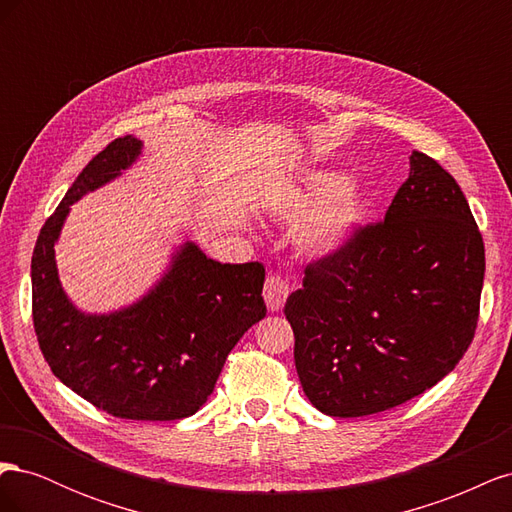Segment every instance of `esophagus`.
Returning <instances> with one entry per match:
<instances>
[{"mask_svg": "<svg viewBox=\"0 0 512 512\" xmlns=\"http://www.w3.org/2000/svg\"><path fill=\"white\" fill-rule=\"evenodd\" d=\"M262 297L267 301V307L271 312H280L288 299V284L282 280L280 275H269L265 288H262Z\"/></svg>", "mask_w": 512, "mask_h": 512, "instance_id": "esophagus-1", "label": "esophagus"}]
</instances>
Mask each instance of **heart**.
Returning a JSON list of instances; mask_svg holds the SVG:
<instances>
[{"instance_id":"b5f03b06","label":"heart","mask_w":512,"mask_h":512,"mask_svg":"<svg viewBox=\"0 0 512 512\" xmlns=\"http://www.w3.org/2000/svg\"><path fill=\"white\" fill-rule=\"evenodd\" d=\"M297 245L309 256H333L342 252L365 218V196L359 185L333 173H316L299 192L275 205L277 215L297 220Z\"/></svg>"}]
</instances>
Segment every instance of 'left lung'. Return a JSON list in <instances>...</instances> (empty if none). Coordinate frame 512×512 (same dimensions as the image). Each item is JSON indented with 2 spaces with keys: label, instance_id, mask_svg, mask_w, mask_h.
Wrapping results in <instances>:
<instances>
[{
  "label": "left lung",
  "instance_id": "1",
  "mask_svg": "<svg viewBox=\"0 0 512 512\" xmlns=\"http://www.w3.org/2000/svg\"><path fill=\"white\" fill-rule=\"evenodd\" d=\"M485 245L446 170L412 151L384 222L307 265L284 314L303 393L354 418L406 404L451 374L476 331Z\"/></svg>",
  "mask_w": 512,
  "mask_h": 512
}]
</instances>
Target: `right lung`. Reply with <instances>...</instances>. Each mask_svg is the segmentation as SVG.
<instances>
[{
    "instance_id": "1",
    "label": "right lung",
    "mask_w": 512,
    "mask_h": 512,
    "mask_svg": "<svg viewBox=\"0 0 512 512\" xmlns=\"http://www.w3.org/2000/svg\"><path fill=\"white\" fill-rule=\"evenodd\" d=\"M141 153L136 136L115 138L44 222L32 256L34 329L53 374L89 404L130 421H179L200 410L228 352L265 318V267L222 265L185 241L136 303L111 314L81 312L55 265L61 226L76 200L117 179Z\"/></svg>"
}]
</instances>
